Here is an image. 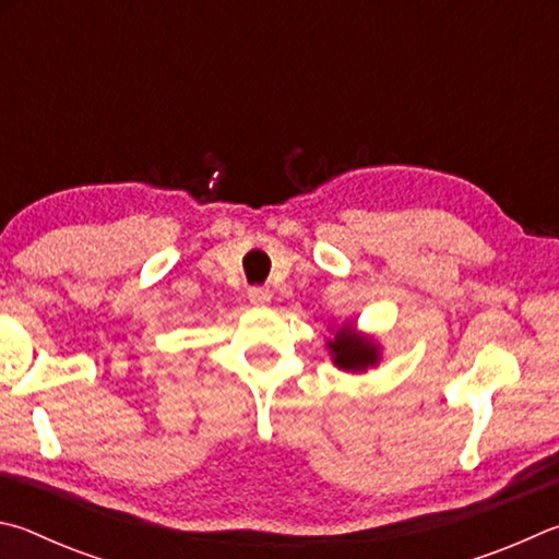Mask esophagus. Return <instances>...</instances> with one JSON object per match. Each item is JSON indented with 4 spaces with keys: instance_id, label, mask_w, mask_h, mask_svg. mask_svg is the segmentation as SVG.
<instances>
[{
    "instance_id": "esophagus-1",
    "label": "esophagus",
    "mask_w": 559,
    "mask_h": 559,
    "mask_svg": "<svg viewBox=\"0 0 559 559\" xmlns=\"http://www.w3.org/2000/svg\"><path fill=\"white\" fill-rule=\"evenodd\" d=\"M248 299H250V305H254V307H264V305H270L272 292L267 287H250Z\"/></svg>"
}]
</instances>
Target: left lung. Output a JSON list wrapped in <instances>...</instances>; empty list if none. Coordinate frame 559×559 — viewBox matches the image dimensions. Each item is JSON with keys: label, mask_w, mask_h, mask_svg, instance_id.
Returning <instances> with one entry per match:
<instances>
[{"label": "left lung", "mask_w": 559, "mask_h": 559, "mask_svg": "<svg viewBox=\"0 0 559 559\" xmlns=\"http://www.w3.org/2000/svg\"><path fill=\"white\" fill-rule=\"evenodd\" d=\"M334 364L344 370H366L378 364V348L366 338L350 334V329H341L334 341H329Z\"/></svg>", "instance_id": "8db88e82"}]
</instances>
